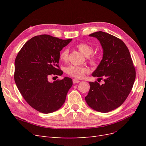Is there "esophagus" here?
<instances>
[{"mask_svg": "<svg viewBox=\"0 0 146 146\" xmlns=\"http://www.w3.org/2000/svg\"><path fill=\"white\" fill-rule=\"evenodd\" d=\"M73 83H79L80 82V80H77V79H73Z\"/></svg>", "mask_w": 146, "mask_h": 146, "instance_id": "esophagus-1", "label": "esophagus"}]
</instances>
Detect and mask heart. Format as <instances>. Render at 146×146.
<instances>
[{"mask_svg": "<svg viewBox=\"0 0 146 146\" xmlns=\"http://www.w3.org/2000/svg\"><path fill=\"white\" fill-rule=\"evenodd\" d=\"M76 47L82 54L86 56H90L93 51L92 47L85 42L78 43ZM68 55L69 50L68 48H64L60 53V59L63 61H66L68 59ZM90 60L92 64H96L97 63V58L95 56H91L90 58ZM66 72L70 76L77 78H82L86 73L89 72V69L86 67L70 65L66 68Z\"/></svg>", "mask_w": 146, "mask_h": 146, "instance_id": "b5f03b06", "label": "heart"}]
</instances>
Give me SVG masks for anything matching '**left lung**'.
<instances>
[{
  "mask_svg": "<svg viewBox=\"0 0 146 146\" xmlns=\"http://www.w3.org/2000/svg\"><path fill=\"white\" fill-rule=\"evenodd\" d=\"M99 41L102 59L92 76L104 83L89 82L90 89L85 100L97 111L107 113L123 103L132 89L136 77L130 52L120 39L102 31L89 35Z\"/></svg>",
  "mask_w": 146,
  "mask_h": 146,
  "instance_id": "1",
  "label": "left lung"
}]
</instances>
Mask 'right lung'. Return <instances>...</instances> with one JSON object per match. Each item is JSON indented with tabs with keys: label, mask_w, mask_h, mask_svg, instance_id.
Returning a JSON list of instances; mask_svg holds the SVG:
<instances>
[{
	"label": "right lung",
	"mask_w": 146,
	"mask_h": 146,
	"mask_svg": "<svg viewBox=\"0 0 146 146\" xmlns=\"http://www.w3.org/2000/svg\"><path fill=\"white\" fill-rule=\"evenodd\" d=\"M71 41L38 35L26 42L16 56V85L25 101L39 112L47 114L59 110L72 86V79L67 77L48 81L50 75L63 74L58 66L60 52Z\"/></svg>",
	"instance_id": "obj_1"
}]
</instances>
